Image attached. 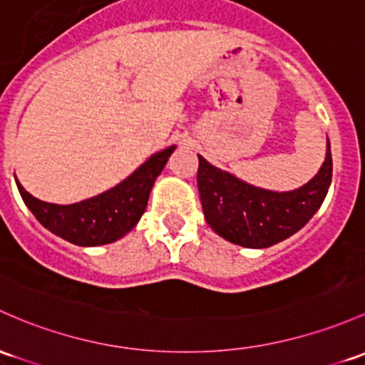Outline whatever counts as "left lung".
Here are the masks:
<instances>
[{"label": "left lung", "mask_w": 365, "mask_h": 365, "mask_svg": "<svg viewBox=\"0 0 365 365\" xmlns=\"http://www.w3.org/2000/svg\"><path fill=\"white\" fill-rule=\"evenodd\" d=\"M332 178L331 145L319 173L299 189H258L199 155L197 187L204 218L218 235L244 247H270L305 227L326 199Z\"/></svg>", "instance_id": "1"}]
</instances>
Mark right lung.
Here are the masks:
<instances>
[{"label": "right lung", "instance_id": "right-lung-1", "mask_svg": "<svg viewBox=\"0 0 365 365\" xmlns=\"http://www.w3.org/2000/svg\"><path fill=\"white\" fill-rule=\"evenodd\" d=\"M173 150L175 145H171L150 155L133 175L110 190L67 206L39 201L17 178L15 182L26 206L43 227L76 246H102L118 241L137 225L145 213L152 185Z\"/></svg>", "mask_w": 365, "mask_h": 365}]
</instances>
